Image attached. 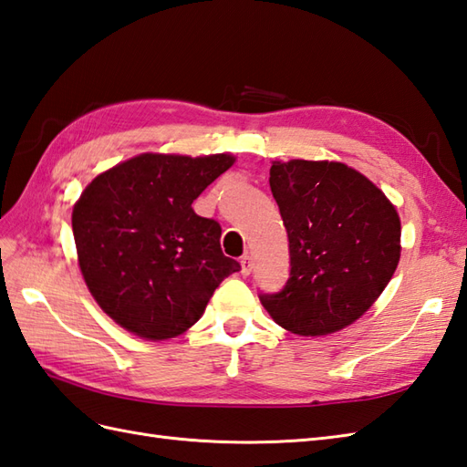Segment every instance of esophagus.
Segmentation results:
<instances>
[{
	"instance_id": "1",
	"label": "esophagus",
	"mask_w": 467,
	"mask_h": 467,
	"mask_svg": "<svg viewBox=\"0 0 467 467\" xmlns=\"http://www.w3.org/2000/svg\"><path fill=\"white\" fill-rule=\"evenodd\" d=\"M241 273H243L244 276H248V275L253 273V258L248 256V254L241 256Z\"/></svg>"
}]
</instances>
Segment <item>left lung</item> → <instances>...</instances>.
Here are the masks:
<instances>
[{"instance_id": "left-lung-1", "label": "left lung", "mask_w": 467, "mask_h": 467, "mask_svg": "<svg viewBox=\"0 0 467 467\" xmlns=\"http://www.w3.org/2000/svg\"><path fill=\"white\" fill-rule=\"evenodd\" d=\"M268 181L288 233L290 276L258 298L290 332H338L374 305L398 266L394 204L344 162L275 161Z\"/></svg>"}]
</instances>
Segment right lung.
<instances>
[{"instance_id": "add662e5", "label": "right lung", "mask_w": 467, "mask_h": 467, "mask_svg": "<svg viewBox=\"0 0 467 467\" xmlns=\"http://www.w3.org/2000/svg\"><path fill=\"white\" fill-rule=\"evenodd\" d=\"M234 162L231 155L143 153L95 177L73 207L79 268L109 317L147 340L175 338L213 292L241 270L221 251V224L192 201Z\"/></svg>"}]
</instances>
